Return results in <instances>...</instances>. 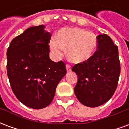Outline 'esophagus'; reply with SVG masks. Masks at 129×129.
<instances>
[{
	"label": "esophagus",
	"instance_id": "1",
	"mask_svg": "<svg viewBox=\"0 0 129 129\" xmlns=\"http://www.w3.org/2000/svg\"><path fill=\"white\" fill-rule=\"evenodd\" d=\"M66 70H67L68 72L71 71V66H70V65H66Z\"/></svg>",
	"mask_w": 129,
	"mask_h": 129
}]
</instances>
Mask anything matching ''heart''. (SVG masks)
I'll return each instance as SVG.
<instances>
[{"instance_id":"1","label":"heart","mask_w":129,"mask_h":129,"mask_svg":"<svg viewBox=\"0 0 129 129\" xmlns=\"http://www.w3.org/2000/svg\"><path fill=\"white\" fill-rule=\"evenodd\" d=\"M98 45L97 36L92 32L79 28H64L59 30L56 38L51 39L50 46L56 57L63 55L75 63L88 61L96 52Z\"/></svg>"}]
</instances>
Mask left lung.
<instances>
[{
    "mask_svg": "<svg viewBox=\"0 0 129 129\" xmlns=\"http://www.w3.org/2000/svg\"><path fill=\"white\" fill-rule=\"evenodd\" d=\"M97 50L87 61L72 68L78 76L74 92L79 101L88 107H97L111 99L120 74L118 48L107 34L97 36Z\"/></svg>",
    "mask_w": 129,
    "mask_h": 129,
    "instance_id": "8db88e82",
    "label": "left lung"
}]
</instances>
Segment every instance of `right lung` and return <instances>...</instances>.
I'll return each instance as SVG.
<instances>
[{
	"label": "right lung",
	"instance_id": "right-lung-1",
	"mask_svg": "<svg viewBox=\"0 0 129 129\" xmlns=\"http://www.w3.org/2000/svg\"><path fill=\"white\" fill-rule=\"evenodd\" d=\"M43 25L30 27L11 41L7 71L12 89L24 105L34 109L48 106L66 74V65L49 57L51 38Z\"/></svg>",
	"mask_w": 129,
	"mask_h": 129
}]
</instances>
